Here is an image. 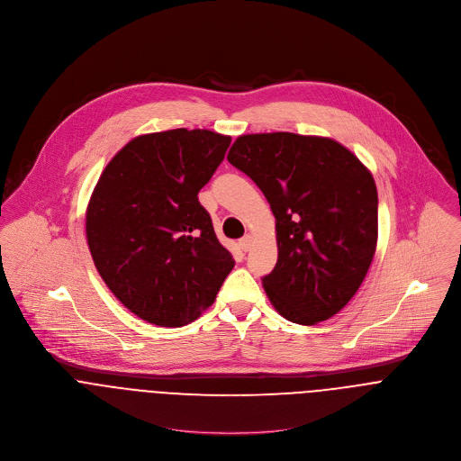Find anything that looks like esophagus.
I'll list each match as a JSON object with an SVG mask.
<instances>
[{"label":"esophagus","instance_id":"34e87169","mask_svg":"<svg viewBox=\"0 0 461 461\" xmlns=\"http://www.w3.org/2000/svg\"><path fill=\"white\" fill-rule=\"evenodd\" d=\"M250 247H252V236L247 234V236H243V238L240 240V249H241L243 252H249Z\"/></svg>","mask_w":461,"mask_h":461}]
</instances>
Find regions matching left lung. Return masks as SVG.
Returning a JSON list of instances; mask_svg holds the SVG:
<instances>
[{"label":"left lung","mask_w":461,"mask_h":461,"mask_svg":"<svg viewBox=\"0 0 461 461\" xmlns=\"http://www.w3.org/2000/svg\"><path fill=\"white\" fill-rule=\"evenodd\" d=\"M229 163L263 192L276 220L278 261L264 275L273 307L316 325L358 291L378 238L369 170L340 143L294 132L240 136Z\"/></svg>","instance_id":"obj_1"}]
</instances>
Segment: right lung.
Instances as JSON below:
<instances>
[{"instance_id": "right-lung-1", "label": "right lung", "mask_w": 461, "mask_h": 461, "mask_svg": "<svg viewBox=\"0 0 461 461\" xmlns=\"http://www.w3.org/2000/svg\"><path fill=\"white\" fill-rule=\"evenodd\" d=\"M230 136L170 130L131 140L108 163L86 211V240L110 291L138 318L185 327L234 267L198 202Z\"/></svg>"}]
</instances>
